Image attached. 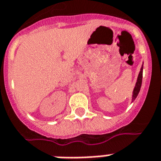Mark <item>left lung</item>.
Masks as SVG:
<instances>
[{"label":"left lung","instance_id":"8db88e82","mask_svg":"<svg viewBox=\"0 0 161 161\" xmlns=\"http://www.w3.org/2000/svg\"><path fill=\"white\" fill-rule=\"evenodd\" d=\"M142 70H143V63H142V66H141L140 71H139V74L138 75V78H137V82L135 83V88L133 90L132 92V99H131V102H133L134 100L136 99V97L138 96L139 93V91L141 88V85H142Z\"/></svg>","mask_w":161,"mask_h":161}]
</instances>
